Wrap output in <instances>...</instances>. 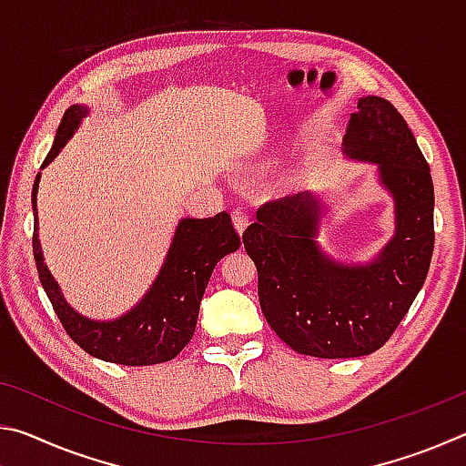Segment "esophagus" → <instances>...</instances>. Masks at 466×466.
Returning a JSON list of instances; mask_svg holds the SVG:
<instances>
[{
    "label": "esophagus",
    "instance_id": "obj_1",
    "mask_svg": "<svg viewBox=\"0 0 466 466\" xmlns=\"http://www.w3.org/2000/svg\"><path fill=\"white\" fill-rule=\"evenodd\" d=\"M232 222H234L236 230H238V234H242L244 228L248 226V214H247V211H244L242 208H236V209L232 211Z\"/></svg>",
    "mask_w": 466,
    "mask_h": 466
}]
</instances>
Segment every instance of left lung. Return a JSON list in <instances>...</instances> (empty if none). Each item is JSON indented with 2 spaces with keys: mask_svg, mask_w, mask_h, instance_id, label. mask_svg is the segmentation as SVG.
Instances as JSON below:
<instances>
[{
  "mask_svg": "<svg viewBox=\"0 0 466 466\" xmlns=\"http://www.w3.org/2000/svg\"><path fill=\"white\" fill-rule=\"evenodd\" d=\"M345 154L376 162L394 197L397 230L372 263L347 267L322 255L320 203L312 193L267 201L242 234L257 265L258 302L283 343L304 356L360 358L389 341L428 278L433 252L430 164L389 100L358 102Z\"/></svg>",
  "mask_w": 466,
  "mask_h": 466,
  "instance_id": "obj_1",
  "label": "left lung"
}]
</instances>
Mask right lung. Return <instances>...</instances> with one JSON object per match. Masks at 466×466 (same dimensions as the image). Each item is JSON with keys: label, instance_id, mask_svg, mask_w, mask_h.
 Wrapping results in <instances>:
<instances>
[{"label": "right lung", "instance_id": "1", "mask_svg": "<svg viewBox=\"0 0 466 466\" xmlns=\"http://www.w3.org/2000/svg\"><path fill=\"white\" fill-rule=\"evenodd\" d=\"M86 110L88 108L77 105L66 110L43 167H46L74 136V129H77ZM38 180H41V175H36L33 187L35 216ZM238 247L240 236L236 232L230 214L226 211L205 219H180L167 261L144 299L125 317L98 322L88 320L74 309H69L61 296L57 281L53 279L43 263L36 222L33 234L38 279H41L66 333L90 356L121 366L162 364V361L177 358L185 350L195 333L199 304L211 271L219 258Z\"/></svg>", "mask_w": 466, "mask_h": 466}]
</instances>
